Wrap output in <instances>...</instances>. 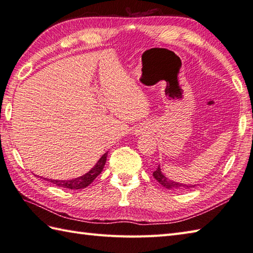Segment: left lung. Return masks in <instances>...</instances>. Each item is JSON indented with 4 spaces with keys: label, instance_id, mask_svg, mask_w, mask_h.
<instances>
[{
    "label": "left lung",
    "instance_id": "8db88e82",
    "mask_svg": "<svg viewBox=\"0 0 253 253\" xmlns=\"http://www.w3.org/2000/svg\"><path fill=\"white\" fill-rule=\"evenodd\" d=\"M153 177L160 183V184L162 186L167 187V189H173V190H179V189H183V187H186V189H190V187H193L192 185H183L181 184V183H177V182H174L172 180H169L167 179V177L162 174L161 172V169L160 167H158V169L153 172Z\"/></svg>",
    "mask_w": 253,
    "mask_h": 253
}]
</instances>
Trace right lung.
<instances>
[{"mask_svg":"<svg viewBox=\"0 0 253 253\" xmlns=\"http://www.w3.org/2000/svg\"><path fill=\"white\" fill-rule=\"evenodd\" d=\"M106 157H107V152L104 153L100 160L97 161V163L94 168H92L91 171H88L86 174H84L78 179H73V180H64V181H59V180H50L51 183L56 184L60 187H64V189H69V190H80L84 189L91 184V183L96 179V176L100 174L102 172L104 166H105L106 162ZM47 180V179H44Z\"/></svg>","mask_w":253,"mask_h":253,"instance_id":"1","label":"right lung"}]
</instances>
